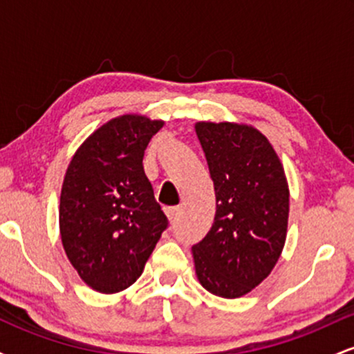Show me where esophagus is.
I'll return each instance as SVG.
<instances>
[{
    "label": "esophagus",
    "mask_w": 354,
    "mask_h": 354,
    "mask_svg": "<svg viewBox=\"0 0 354 354\" xmlns=\"http://www.w3.org/2000/svg\"><path fill=\"white\" fill-rule=\"evenodd\" d=\"M165 213H166V216H168L169 221H174V219L180 216L181 208L180 206H171V208H166Z\"/></svg>",
    "instance_id": "34e87169"
}]
</instances>
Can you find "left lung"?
Masks as SVG:
<instances>
[{"instance_id":"obj_1","label":"left lung","mask_w":354,"mask_h":354,"mask_svg":"<svg viewBox=\"0 0 354 354\" xmlns=\"http://www.w3.org/2000/svg\"><path fill=\"white\" fill-rule=\"evenodd\" d=\"M216 194L211 230L193 246L198 281L221 298L250 293L281 256L290 189L278 154L250 124H194Z\"/></svg>"}]
</instances>
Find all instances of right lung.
Returning <instances> with one entry per match:
<instances>
[{
	"label": "right lung",
	"instance_id": "right-lung-1",
	"mask_svg": "<svg viewBox=\"0 0 354 354\" xmlns=\"http://www.w3.org/2000/svg\"><path fill=\"white\" fill-rule=\"evenodd\" d=\"M165 121L123 115L91 133L71 158L59 198L64 253L98 293H120L143 273L168 219L143 169Z\"/></svg>",
	"mask_w": 354,
	"mask_h": 354
}]
</instances>
